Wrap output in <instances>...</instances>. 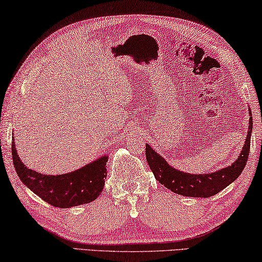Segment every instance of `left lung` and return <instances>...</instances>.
Instances as JSON below:
<instances>
[{
	"instance_id": "8db88e82",
	"label": "left lung",
	"mask_w": 262,
	"mask_h": 262,
	"mask_svg": "<svg viewBox=\"0 0 262 262\" xmlns=\"http://www.w3.org/2000/svg\"><path fill=\"white\" fill-rule=\"evenodd\" d=\"M249 117V127L247 131V137L238 157L230 166L214 170L213 173L192 174L179 170L177 168L171 167L164 160V157L156 152L146 143V161H148L150 169L155 175L156 180L177 194L193 196V198H207V196H212L223 191L227 186L232 184L239 177V174L245 169L247 161H248L250 136H252L253 128V117L250 113V108Z\"/></svg>"
}]
</instances>
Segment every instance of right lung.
I'll return each instance as SVG.
<instances>
[{
    "instance_id": "add662e5",
    "label": "right lung",
    "mask_w": 262,
    "mask_h": 262,
    "mask_svg": "<svg viewBox=\"0 0 262 262\" xmlns=\"http://www.w3.org/2000/svg\"><path fill=\"white\" fill-rule=\"evenodd\" d=\"M14 142L15 141L13 137V162L20 180L34 194L50 205L68 209L92 203L98 198L105 187L107 177L106 162L108 161V155H101L93 162L69 173L48 175L30 169L26 164H24Z\"/></svg>"
}]
</instances>
